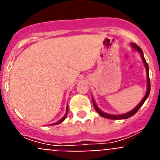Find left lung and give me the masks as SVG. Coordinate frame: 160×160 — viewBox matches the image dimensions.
Returning a JSON list of instances; mask_svg holds the SVG:
<instances>
[{"label": "left lung", "mask_w": 160, "mask_h": 160, "mask_svg": "<svg viewBox=\"0 0 160 160\" xmlns=\"http://www.w3.org/2000/svg\"><path fill=\"white\" fill-rule=\"evenodd\" d=\"M131 46H132L134 49H135V50H137V51L138 52V53H140L141 55V58H142V62H143L144 65H145V67H146V71H147V78H148V90H147V93L146 94H145V96H144V98L142 99V101L140 102V103H138V105L135 108H134L132 110V111H129V112L126 113V114H117V115H114V114H107V113H104L102 112V111H100L99 109H98V107L96 106L95 104V102H94V100L92 98V101H93V104H94V109H95V111H97L98 114L101 115V116L104 117V118H109V119H126V118H130V117H131L132 115H134V114H135V113L137 112V111H138V109L140 108L142 106V104L144 103V102L146 101V99L148 98V97L149 96V94H150V90H151V83H150V78H149V67H148V64L147 63L146 60H145V58H144L143 57V53H142V50L141 49V48L139 47V46H138L136 45V44L135 43H131Z\"/></svg>", "instance_id": "8db88e82"}]
</instances>
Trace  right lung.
<instances>
[{
  "label": "right lung",
  "mask_w": 160,
  "mask_h": 160,
  "mask_svg": "<svg viewBox=\"0 0 160 160\" xmlns=\"http://www.w3.org/2000/svg\"><path fill=\"white\" fill-rule=\"evenodd\" d=\"M68 110H69V109H68V106H67V107H66V114H65L64 117H63L62 118H61V119L59 120V121H58V122H54V123H52V124H50V125H58V124L61 123V122H62L63 121H64V120L66 119V116H67V114H68Z\"/></svg>",
  "instance_id": "1"
}]
</instances>
